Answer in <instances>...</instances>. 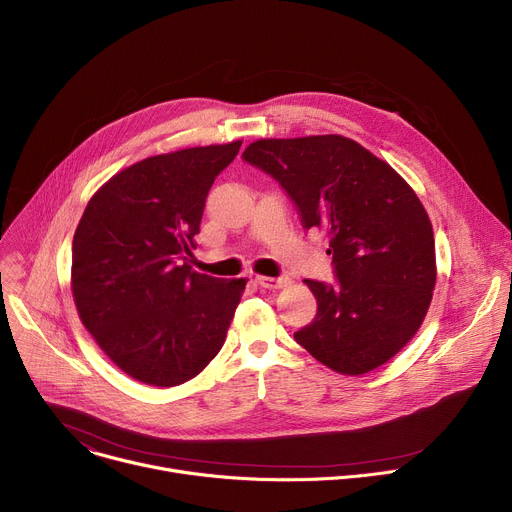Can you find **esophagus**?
<instances>
[{"mask_svg": "<svg viewBox=\"0 0 512 512\" xmlns=\"http://www.w3.org/2000/svg\"><path fill=\"white\" fill-rule=\"evenodd\" d=\"M255 281L261 287H265V289H281V287H285L289 283L287 277H265V275H257Z\"/></svg>", "mask_w": 512, "mask_h": 512, "instance_id": "1", "label": "esophagus"}]
</instances>
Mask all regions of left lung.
I'll list each match as a JSON object with an SVG mask.
<instances>
[{
	"label": "left lung",
	"mask_w": 512,
	"mask_h": 512,
	"mask_svg": "<svg viewBox=\"0 0 512 512\" xmlns=\"http://www.w3.org/2000/svg\"><path fill=\"white\" fill-rule=\"evenodd\" d=\"M243 158L281 184L304 229L330 243L338 285L306 279L318 314L296 342L340 375L375 371L415 336L433 296L435 241L417 194L342 135L257 139Z\"/></svg>",
	"instance_id": "8db88e82"
}]
</instances>
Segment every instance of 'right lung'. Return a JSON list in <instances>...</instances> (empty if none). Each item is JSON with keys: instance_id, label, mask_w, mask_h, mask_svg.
<instances>
[{"instance_id": "obj_1", "label": "right lung", "mask_w": 512, "mask_h": 512, "mask_svg": "<svg viewBox=\"0 0 512 512\" xmlns=\"http://www.w3.org/2000/svg\"><path fill=\"white\" fill-rule=\"evenodd\" d=\"M243 141L145 158L107 180L72 239L81 322L131 379L176 387L223 348L247 279L192 269L214 178Z\"/></svg>"}]
</instances>
